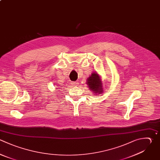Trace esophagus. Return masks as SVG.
<instances>
[{
  "instance_id": "1",
  "label": "esophagus",
  "mask_w": 160,
  "mask_h": 160,
  "mask_svg": "<svg viewBox=\"0 0 160 160\" xmlns=\"http://www.w3.org/2000/svg\"><path fill=\"white\" fill-rule=\"evenodd\" d=\"M71 84L72 85H73V86H76V85L78 84V82H76V81H72V82H71Z\"/></svg>"
}]
</instances>
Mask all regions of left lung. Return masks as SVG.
Returning <instances> with one entry per match:
<instances>
[{"mask_svg":"<svg viewBox=\"0 0 160 160\" xmlns=\"http://www.w3.org/2000/svg\"><path fill=\"white\" fill-rule=\"evenodd\" d=\"M86 84L89 87V89H91V90L92 91H94V92L102 93V84L99 76L97 73H92L91 76L88 78Z\"/></svg>","mask_w":160,"mask_h":160,"instance_id":"left-lung-1","label":"left lung"}]
</instances>
